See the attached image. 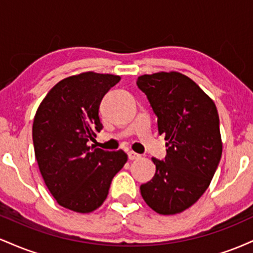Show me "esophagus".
I'll list each match as a JSON object with an SVG mask.
<instances>
[{
    "instance_id": "obj_1",
    "label": "esophagus",
    "mask_w": 253,
    "mask_h": 253,
    "mask_svg": "<svg viewBox=\"0 0 253 253\" xmlns=\"http://www.w3.org/2000/svg\"><path fill=\"white\" fill-rule=\"evenodd\" d=\"M127 155H128V159H129V161H134V159L140 158V155H138V153L133 152V151H129V152L127 153Z\"/></svg>"
}]
</instances>
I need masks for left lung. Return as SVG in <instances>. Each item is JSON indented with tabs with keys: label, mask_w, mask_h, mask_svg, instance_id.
I'll list each match as a JSON object with an SVG mask.
<instances>
[{
	"label": "left lung",
	"mask_w": 253,
	"mask_h": 253,
	"mask_svg": "<svg viewBox=\"0 0 253 253\" xmlns=\"http://www.w3.org/2000/svg\"><path fill=\"white\" fill-rule=\"evenodd\" d=\"M165 135L164 161L152 158L153 178L140 185L145 202L163 215L193 206L217 169L222 153L215 103L189 77L179 72H158L138 77Z\"/></svg>",
	"instance_id": "8db88e82"
}]
</instances>
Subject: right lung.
<instances>
[{"label":"right lung","mask_w":253,"mask_h":253,"mask_svg":"<svg viewBox=\"0 0 253 253\" xmlns=\"http://www.w3.org/2000/svg\"><path fill=\"white\" fill-rule=\"evenodd\" d=\"M120 77L84 72L64 78L46 95L33 121L34 153L52 196L64 208L90 213L108 195L123 169V150L104 151L88 141L103 128L101 101Z\"/></svg>","instance_id":"add662e5"}]
</instances>
